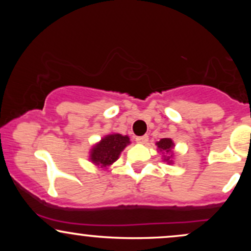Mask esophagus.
<instances>
[{
	"instance_id": "esophagus-1",
	"label": "esophagus",
	"mask_w": 251,
	"mask_h": 251,
	"mask_svg": "<svg viewBox=\"0 0 251 251\" xmlns=\"http://www.w3.org/2000/svg\"><path fill=\"white\" fill-rule=\"evenodd\" d=\"M135 142L138 144H146L149 142V135H142V137H137L135 138Z\"/></svg>"
}]
</instances>
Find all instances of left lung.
<instances>
[{
	"mask_svg": "<svg viewBox=\"0 0 251 251\" xmlns=\"http://www.w3.org/2000/svg\"><path fill=\"white\" fill-rule=\"evenodd\" d=\"M157 145L158 152L162 153L163 160L168 164H174V149H175V143L171 138H163L159 142L155 143Z\"/></svg>",
	"mask_w": 251,
	"mask_h": 251,
	"instance_id": "1",
	"label": "left lung"
}]
</instances>
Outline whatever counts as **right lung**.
Here are the masks:
<instances>
[{
    "instance_id": "add662e5",
    "label": "right lung",
    "mask_w": 251,
    "mask_h": 251,
    "mask_svg": "<svg viewBox=\"0 0 251 251\" xmlns=\"http://www.w3.org/2000/svg\"><path fill=\"white\" fill-rule=\"evenodd\" d=\"M131 142L128 135L120 133L106 134L89 150L88 159L98 168L108 169L112 164L117 162L124 149Z\"/></svg>"
}]
</instances>
